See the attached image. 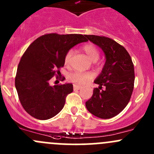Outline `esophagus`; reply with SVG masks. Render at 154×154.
I'll return each instance as SVG.
<instances>
[{
    "label": "esophagus",
    "mask_w": 154,
    "mask_h": 154,
    "mask_svg": "<svg viewBox=\"0 0 154 154\" xmlns=\"http://www.w3.org/2000/svg\"><path fill=\"white\" fill-rule=\"evenodd\" d=\"M81 88V86H77V85H74V90H79Z\"/></svg>",
    "instance_id": "esophagus-1"
}]
</instances>
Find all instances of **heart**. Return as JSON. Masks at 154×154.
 <instances>
[{"mask_svg": "<svg viewBox=\"0 0 154 154\" xmlns=\"http://www.w3.org/2000/svg\"><path fill=\"white\" fill-rule=\"evenodd\" d=\"M83 50L86 55L88 56V58L91 60V61H96L98 60L99 56H100V53L97 48L91 44H87L83 47ZM73 51H68L67 54H66L64 58V63L66 66H68L71 61V58L72 57ZM93 78V74L91 72H82V71H75V72L72 73L69 75V80H71L72 83H75V84H85V83H88V81Z\"/></svg>", "mask_w": 154, "mask_h": 154, "instance_id": "heart-1", "label": "heart"}]
</instances>
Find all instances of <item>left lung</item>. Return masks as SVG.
Listing matches in <instances>:
<instances>
[{"label":"left lung","mask_w":154,"mask_h":154,"mask_svg":"<svg viewBox=\"0 0 154 154\" xmlns=\"http://www.w3.org/2000/svg\"><path fill=\"white\" fill-rule=\"evenodd\" d=\"M86 37L103 50L106 63L94 83L91 98L86 102L89 112L100 119L115 117L128 104L134 87V66L127 50L112 38L94 35ZM104 86L105 90L102 89Z\"/></svg>","instance_id":"1"}]
</instances>
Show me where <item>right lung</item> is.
Returning a JSON list of instances; mask_svg holds the SVG:
<instances>
[{
    "instance_id": "1",
    "label": "right lung",
    "mask_w": 154,
    "mask_h": 154,
    "mask_svg": "<svg viewBox=\"0 0 154 154\" xmlns=\"http://www.w3.org/2000/svg\"><path fill=\"white\" fill-rule=\"evenodd\" d=\"M85 36L45 34L26 50L18 64L15 85L23 108L31 116L47 120L63 109L66 97L73 91V85L51 86L50 80L60 73L68 51L76 45L88 41Z\"/></svg>"
}]
</instances>
